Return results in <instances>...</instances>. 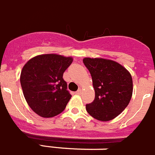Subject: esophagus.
<instances>
[{
  "label": "esophagus",
  "mask_w": 155,
  "mask_h": 155,
  "mask_svg": "<svg viewBox=\"0 0 155 155\" xmlns=\"http://www.w3.org/2000/svg\"><path fill=\"white\" fill-rule=\"evenodd\" d=\"M81 92H82V91H81V88H79L78 90L76 92V94H77V95H80V94L81 93Z\"/></svg>",
  "instance_id": "obj_1"
}]
</instances>
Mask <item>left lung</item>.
<instances>
[{
	"mask_svg": "<svg viewBox=\"0 0 155 155\" xmlns=\"http://www.w3.org/2000/svg\"><path fill=\"white\" fill-rule=\"evenodd\" d=\"M83 63L90 72L95 89L93 102L86 104L87 112L99 121L115 118L132 98L130 73L117 62L103 58H84Z\"/></svg>",
	"mask_w": 155,
	"mask_h": 155,
	"instance_id": "8db88e82",
	"label": "left lung"
}]
</instances>
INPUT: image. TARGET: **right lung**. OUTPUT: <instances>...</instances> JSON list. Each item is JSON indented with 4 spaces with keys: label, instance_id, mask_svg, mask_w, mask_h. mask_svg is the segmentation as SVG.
<instances>
[{
    "label": "right lung",
    "instance_id": "right-lung-1",
    "mask_svg": "<svg viewBox=\"0 0 155 155\" xmlns=\"http://www.w3.org/2000/svg\"><path fill=\"white\" fill-rule=\"evenodd\" d=\"M72 57L45 54L30 59L22 67L20 83L30 107L43 117H52L63 112L71 95L63 80Z\"/></svg>",
    "mask_w": 155,
    "mask_h": 155
}]
</instances>
